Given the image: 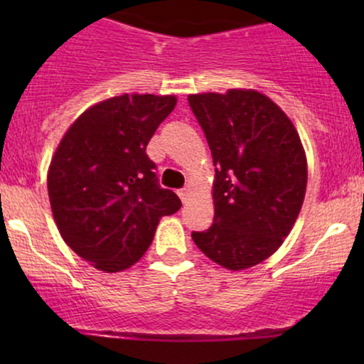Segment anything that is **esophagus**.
I'll return each instance as SVG.
<instances>
[{"label":"esophagus","mask_w":364,"mask_h":364,"mask_svg":"<svg viewBox=\"0 0 364 364\" xmlns=\"http://www.w3.org/2000/svg\"><path fill=\"white\" fill-rule=\"evenodd\" d=\"M178 195H179V198H181V202H183V203H186L188 200H190V195H191V190H190V186H185V188H181V190L178 191Z\"/></svg>","instance_id":"1"}]
</instances>
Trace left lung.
Here are the masks:
<instances>
[{"mask_svg":"<svg viewBox=\"0 0 364 364\" xmlns=\"http://www.w3.org/2000/svg\"><path fill=\"white\" fill-rule=\"evenodd\" d=\"M188 102L215 166L214 224L191 237L217 265L250 269L277 252L301 210L308 181L301 139L258 90L190 94Z\"/></svg>","mask_w":364,"mask_h":364,"instance_id":"1","label":"left lung"}]
</instances>
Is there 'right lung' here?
Returning <instances> with one entry per match:
<instances>
[{"label":"right lung","instance_id":"add662e5","mask_svg":"<svg viewBox=\"0 0 364 364\" xmlns=\"http://www.w3.org/2000/svg\"><path fill=\"white\" fill-rule=\"evenodd\" d=\"M176 95L123 94L83 111L66 129L48 169L54 223L65 243L102 272L144 257L164 215L181 200L157 185L147 152Z\"/></svg>","mask_w":364,"mask_h":364}]
</instances>
